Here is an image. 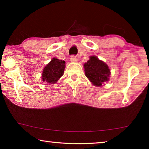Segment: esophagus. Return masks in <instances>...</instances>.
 Segmentation results:
<instances>
[{
	"label": "esophagus",
	"mask_w": 149,
	"mask_h": 149,
	"mask_svg": "<svg viewBox=\"0 0 149 149\" xmlns=\"http://www.w3.org/2000/svg\"><path fill=\"white\" fill-rule=\"evenodd\" d=\"M70 61L72 62H77V58L75 56H72L70 57Z\"/></svg>",
	"instance_id": "obj_1"
}]
</instances>
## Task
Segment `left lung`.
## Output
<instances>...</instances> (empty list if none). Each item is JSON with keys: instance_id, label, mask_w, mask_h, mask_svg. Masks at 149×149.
Listing matches in <instances>:
<instances>
[{"instance_id": "1", "label": "left lung", "mask_w": 149, "mask_h": 149, "mask_svg": "<svg viewBox=\"0 0 149 149\" xmlns=\"http://www.w3.org/2000/svg\"><path fill=\"white\" fill-rule=\"evenodd\" d=\"M84 66L85 75L96 87H101L104 82L109 80V68L97 56H90L89 60L85 63Z\"/></svg>"}]
</instances>
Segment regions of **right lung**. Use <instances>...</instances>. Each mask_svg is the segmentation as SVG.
I'll return each mask as SVG.
<instances>
[{"mask_svg":"<svg viewBox=\"0 0 149 149\" xmlns=\"http://www.w3.org/2000/svg\"><path fill=\"white\" fill-rule=\"evenodd\" d=\"M65 61L54 58L44 68L42 74V81L47 84H54L64 75Z\"/></svg>","mask_w":149,"mask_h":149,"instance_id":"right-lung-1","label":"right lung"}]
</instances>
